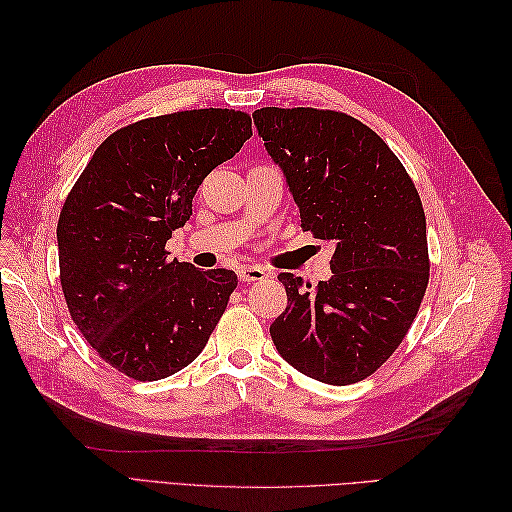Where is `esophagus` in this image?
Returning a JSON list of instances; mask_svg holds the SVG:
<instances>
[{"mask_svg": "<svg viewBox=\"0 0 512 512\" xmlns=\"http://www.w3.org/2000/svg\"><path fill=\"white\" fill-rule=\"evenodd\" d=\"M267 275L269 273L258 265H243L237 269V277L241 282H260V280H265Z\"/></svg>", "mask_w": 512, "mask_h": 512, "instance_id": "obj_1", "label": "esophagus"}]
</instances>
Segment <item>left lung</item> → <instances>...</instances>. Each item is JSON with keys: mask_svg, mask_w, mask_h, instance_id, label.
<instances>
[{"mask_svg": "<svg viewBox=\"0 0 512 512\" xmlns=\"http://www.w3.org/2000/svg\"><path fill=\"white\" fill-rule=\"evenodd\" d=\"M252 117L301 228L335 245L331 280L316 290L277 275L288 307L271 324L273 344L318 382H359L397 350L421 307L429 282L421 198L395 153L350 115L267 106Z\"/></svg>", "mask_w": 512, "mask_h": 512, "instance_id": "8db88e82", "label": "left lung"}]
</instances>
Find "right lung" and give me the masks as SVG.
Listing matches in <instances>:
<instances>
[{"label":"right lung","mask_w":512,"mask_h":512,"mask_svg":"<svg viewBox=\"0 0 512 512\" xmlns=\"http://www.w3.org/2000/svg\"><path fill=\"white\" fill-rule=\"evenodd\" d=\"M252 136L228 108L151 117L113 132L68 194L57 224L61 290L102 359L134 380H162L203 352L237 275L168 260L173 230L211 170Z\"/></svg>","instance_id":"obj_1"}]
</instances>
